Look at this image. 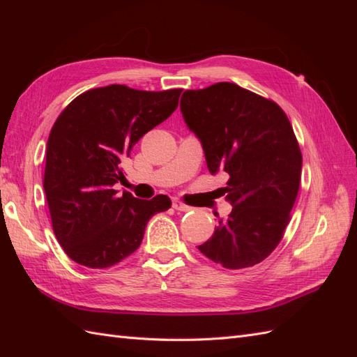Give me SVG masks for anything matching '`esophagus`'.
Instances as JSON below:
<instances>
[{
  "label": "esophagus",
  "instance_id": "obj_1",
  "mask_svg": "<svg viewBox=\"0 0 357 357\" xmlns=\"http://www.w3.org/2000/svg\"><path fill=\"white\" fill-rule=\"evenodd\" d=\"M172 208L177 210V211H190L192 210V207H189V205H186V204H183L177 198L172 199Z\"/></svg>",
  "mask_w": 357,
  "mask_h": 357
}]
</instances>
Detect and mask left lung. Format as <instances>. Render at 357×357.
<instances>
[{
	"instance_id": "left-lung-1",
	"label": "left lung",
	"mask_w": 357,
	"mask_h": 357,
	"mask_svg": "<svg viewBox=\"0 0 357 357\" xmlns=\"http://www.w3.org/2000/svg\"><path fill=\"white\" fill-rule=\"evenodd\" d=\"M180 110L208 171L229 176L223 195L232 211L228 219L215 214L218 228L199 252L229 269L262 262L282 241L299 190L302 155L287 116L228 82L185 91Z\"/></svg>"
}]
</instances>
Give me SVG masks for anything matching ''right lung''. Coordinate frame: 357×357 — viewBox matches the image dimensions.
Listing matches in <instances>:
<instances>
[{"instance_id":"obj_1","label":"right lung","mask_w":357,"mask_h":357,"mask_svg":"<svg viewBox=\"0 0 357 357\" xmlns=\"http://www.w3.org/2000/svg\"><path fill=\"white\" fill-rule=\"evenodd\" d=\"M181 89L147 92L123 84L91 89L71 101L53 125L45 186L53 232L74 262L109 268L139 247L153 214L171 199L117 195L122 162L138 139L177 109Z\"/></svg>"}]
</instances>
